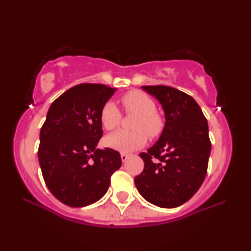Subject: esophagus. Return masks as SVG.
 Instances as JSON below:
<instances>
[{
    "instance_id": "1",
    "label": "esophagus",
    "mask_w": 251,
    "mask_h": 251,
    "mask_svg": "<svg viewBox=\"0 0 251 251\" xmlns=\"http://www.w3.org/2000/svg\"><path fill=\"white\" fill-rule=\"evenodd\" d=\"M129 157H130V154H126V152H122V154H121V158H122L123 163H125V161L128 159Z\"/></svg>"
}]
</instances>
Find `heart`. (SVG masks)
<instances>
[{
  "label": "heart",
  "mask_w": 251,
  "mask_h": 251,
  "mask_svg": "<svg viewBox=\"0 0 251 251\" xmlns=\"http://www.w3.org/2000/svg\"><path fill=\"white\" fill-rule=\"evenodd\" d=\"M126 113L137 114L133 123L135 130H117L105 137V145L123 152L134 151L147 143V135L157 137L164 128V121L155 110V103L141 91H130L122 96ZM122 121V113L112 100L106 101L100 110V122L105 129L117 128Z\"/></svg>",
  "instance_id": "obj_1"
}]
</instances>
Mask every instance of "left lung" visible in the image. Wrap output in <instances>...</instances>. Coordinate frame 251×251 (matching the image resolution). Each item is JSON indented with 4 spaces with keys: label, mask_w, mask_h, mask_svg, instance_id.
<instances>
[{
    "label": "left lung",
    "mask_w": 251,
    "mask_h": 251,
    "mask_svg": "<svg viewBox=\"0 0 251 251\" xmlns=\"http://www.w3.org/2000/svg\"><path fill=\"white\" fill-rule=\"evenodd\" d=\"M165 112V127L147 152H141L144 171L135 177L139 194L161 208L189 201L205 179L211 144L208 123L192 96L171 86H142Z\"/></svg>",
    "instance_id": "obj_1"
}]
</instances>
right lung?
<instances>
[{
    "mask_svg": "<svg viewBox=\"0 0 251 251\" xmlns=\"http://www.w3.org/2000/svg\"><path fill=\"white\" fill-rule=\"evenodd\" d=\"M115 91L103 84H79L50 106L40 133L39 161L50 192L67 206L100 201L122 166L118 151L96 150L103 136L100 110Z\"/></svg>",
    "mask_w": 251,
    "mask_h": 251,
    "instance_id": "right-lung-1",
    "label": "right lung"
}]
</instances>
